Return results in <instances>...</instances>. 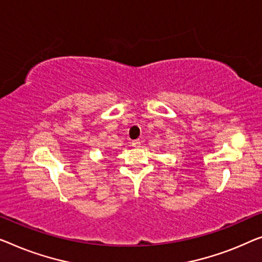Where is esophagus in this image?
<instances>
[{
	"label": "esophagus",
	"mask_w": 262,
	"mask_h": 262,
	"mask_svg": "<svg viewBox=\"0 0 262 262\" xmlns=\"http://www.w3.org/2000/svg\"><path fill=\"white\" fill-rule=\"evenodd\" d=\"M132 146L135 148H139L141 146V142H140V140H134V141H132Z\"/></svg>",
	"instance_id": "esophagus-1"
}]
</instances>
